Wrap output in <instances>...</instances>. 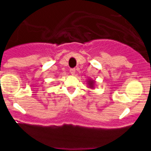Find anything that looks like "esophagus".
I'll list each match as a JSON object with an SVG mask.
<instances>
[{
  "label": "esophagus",
  "mask_w": 151,
  "mask_h": 151,
  "mask_svg": "<svg viewBox=\"0 0 151 151\" xmlns=\"http://www.w3.org/2000/svg\"><path fill=\"white\" fill-rule=\"evenodd\" d=\"M69 73H71L72 75H75V73H76V69H71L69 70Z\"/></svg>",
  "instance_id": "34e87169"
}]
</instances>
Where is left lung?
Wrapping results in <instances>:
<instances>
[{"label": "left lung", "mask_w": 151, "mask_h": 151, "mask_svg": "<svg viewBox=\"0 0 151 151\" xmlns=\"http://www.w3.org/2000/svg\"><path fill=\"white\" fill-rule=\"evenodd\" d=\"M87 85L88 87L91 89H94L95 87V81L91 78H88L87 80Z\"/></svg>", "instance_id": "1"}]
</instances>
